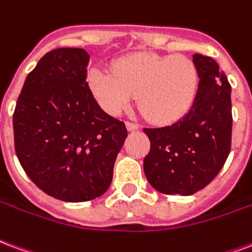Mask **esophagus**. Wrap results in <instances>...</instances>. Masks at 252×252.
I'll return each mask as SVG.
<instances>
[{"mask_svg":"<svg viewBox=\"0 0 252 252\" xmlns=\"http://www.w3.org/2000/svg\"><path fill=\"white\" fill-rule=\"evenodd\" d=\"M126 127L130 131H134V130H138L139 126L137 124H134V122H126Z\"/></svg>","mask_w":252,"mask_h":252,"instance_id":"esophagus-1","label":"esophagus"}]
</instances>
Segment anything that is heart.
<instances>
[{
  "mask_svg": "<svg viewBox=\"0 0 252 252\" xmlns=\"http://www.w3.org/2000/svg\"><path fill=\"white\" fill-rule=\"evenodd\" d=\"M199 68L184 55L131 53L111 69L88 73L91 91L110 114H121L138 94L139 107L156 124H173L193 106L199 91Z\"/></svg>",
  "mask_w": 252,
  "mask_h": 252,
  "instance_id": "1",
  "label": "heart"
}]
</instances>
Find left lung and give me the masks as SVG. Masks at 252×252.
I'll use <instances>...</instances> for the list:
<instances>
[{
  "label": "left lung",
  "instance_id": "1",
  "mask_svg": "<svg viewBox=\"0 0 252 252\" xmlns=\"http://www.w3.org/2000/svg\"><path fill=\"white\" fill-rule=\"evenodd\" d=\"M193 62L200 83L188 114L170 126L144 128L150 139L145 176L165 194L189 196L205 188L231 150V84L212 58L194 53Z\"/></svg>",
  "mask_w": 252,
  "mask_h": 252
}]
</instances>
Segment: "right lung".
Here are the masks:
<instances>
[{
	"label": "right lung",
	"instance_id": "add662e5",
	"mask_svg": "<svg viewBox=\"0 0 252 252\" xmlns=\"http://www.w3.org/2000/svg\"><path fill=\"white\" fill-rule=\"evenodd\" d=\"M83 48L45 53L25 79L13 114L14 149L28 177L55 199L80 203L111 184L124 122L100 108Z\"/></svg>",
	"mask_w": 252,
	"mask_h": 252
}]
</instances>
